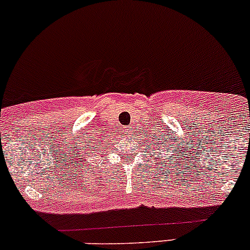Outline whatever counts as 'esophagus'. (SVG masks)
<instances>
[{
  "label": "esophagus",
  "mask_w": 250,
  "mask_h": 250,
  "mask_svg": "<svg viewBox=\"0 0 250 250\" xmlns=\"http://www.w3.org/2000/svg\"><path fill=\"white\" fill-rule=\"evenodd\" d=\"M125 132H127V133H129V132H130V129H129V128H128V127L125 128Z\"/></svg>",
  "instance_id": "34e87169"
}]
</instances>
